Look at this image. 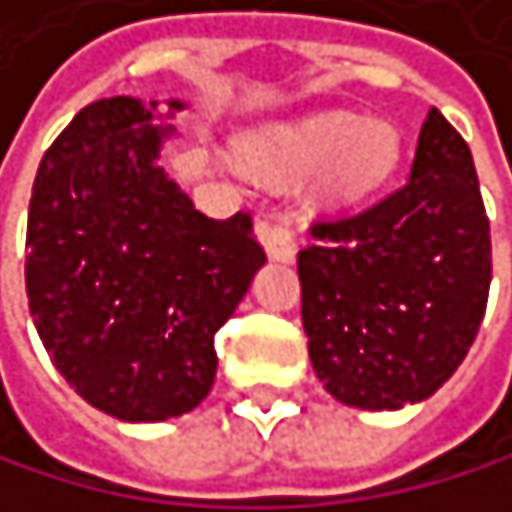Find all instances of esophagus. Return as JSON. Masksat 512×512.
Segmentation results:
<instances>
[{"instance_id":"34e87169","label":"esophagus","mask_w":512,"mask_h":512,"mask_svg":"<svg viewBox=\"0 0 512 512\" xmlns=\"http://www.w3.org/2000/svg\"><path fill=\"white\" fill-rule=\"evenodd\" d=\"M254 233H258L261 245L267 248V254L273 261H292L295 258V230L286 217L276 214H264L254 223Z\"/></svg>"}]
</instances>
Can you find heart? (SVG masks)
Returning <instances> with one entry per match:
<instances>
[{
	"label": "heart",
	"instance_id": "b5f03b06",
	"mask_svg": "<svg viewBox=\"0 0 512 512\" xmlns=\"http://www.w3.org/2000/svg\"><path fill=\"white\" fill-rule=\"evenodd\" d=\"M248 155L276 173L323 167V189L335 198H354L373 189L392 170L398 136L382 120L332 111L251 139Z\"/></svg>",
	"mask_w": 512,
	"mask_h": 512
}]
</instances>
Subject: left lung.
Instances as JSON below:
<instances>
[{"instance_id":"8db88e82","label":"left lung","mask_w":512,"mask_h":512,"mask_svg":"<svg viewBox=\"0 0 512 512\" xmlns=\"http://www.w3.org/2000/svg\"><path fill=\"white\" fill-rule=\"evenodd\" d=\"M298 279L307 354L332 398L398 410L454 376L485 317L491 230L473 152L438 108L398 189L311 223Z\"/></svg>"}]
</instances>
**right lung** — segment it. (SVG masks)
<instances>
[{"mask_svg":"<svg viewBox=\"0 0 512 512\" xmlns=\"http://www.w3.org/2000/svg\"><path fill=\"white\" fill-rule=\"evenodd\" d=\"M180 111V102H170ZM155 102L99 99L46 149L27 214V301L58 373L117 420L205 401L214 335L267 261L251 214H201L158 167Z\"/></svg>","mask_w":512,"mask_h":512,"instance_id":"add662e5","label":"right lung"}]
</instances>
